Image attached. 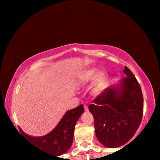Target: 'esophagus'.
<instances>
[{"label":"esophagus","instance_id":"esophagus-1","mask_svg":"<svg viewBox=\"0 0 160 160\" xmlns=\"http://www.w3.org/2000/svg\"><path fill=\"white\" fill-rule=\"evenodd\" d=\"M84 109H85V111H88V106H86V105L84 106Z\"/></svg>","mask_w":160,"mask_h":160}]
</instances>
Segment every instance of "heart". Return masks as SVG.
<instances>
[{
  "mask_svg": "<svg viewBox=\"0 0 160 160\" xmlns=\"http://www.w3.org/2000/svg\"><path fill=\"white\" fill-rule=\"evenodd\" d=\"M97 73H98V70L97 68H90L83 71L80 76V81L84 84L92 82L95 80L94 82L92 92L96 95L101 94L105 90L107 85V75L104 72H101L97 77Z\"/></svg>",
  "mask_w": 160,
  "mask_h": 160,
  "instance_id": "obj_1",
  "label": "heart"
}]
</instances>
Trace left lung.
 <instances>
[{"mask_svg":"<svg viewBox=\"0 0 160 160\" xmlns=\"http://www.w3.org/2000/svg\"><path fill=\"white\" fill-rule=\"evenodd\" d=\"M118 88L110 86L89 105L95 134L107 148H118L132 138L141 123L143 96L140 84L128 67Z\"/></svg>","mask_w":160,"mask_h":160,"instance_id":"left-lung-1","label":"left lung"}]
</instances>
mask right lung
Wrapping results in <instances>:
<instances>
[{"mask_svg":"<svg viewBox=\"0 0 160 160\" xmlns=\"http://www.w3.org/2000/svg\"><path fill=\"white\" fill-rule=\"evenodd\" d=\"M83 112L82 104L68 111L57 126L44 136L34 138L25 134L20 128V131L31 144L47 152L60 156L66 152L72 145L75 126Z\"/></svg>","mask_w":160,"mask_h":160,"instance_id":"1","label":"right lung"}]
</instances>
